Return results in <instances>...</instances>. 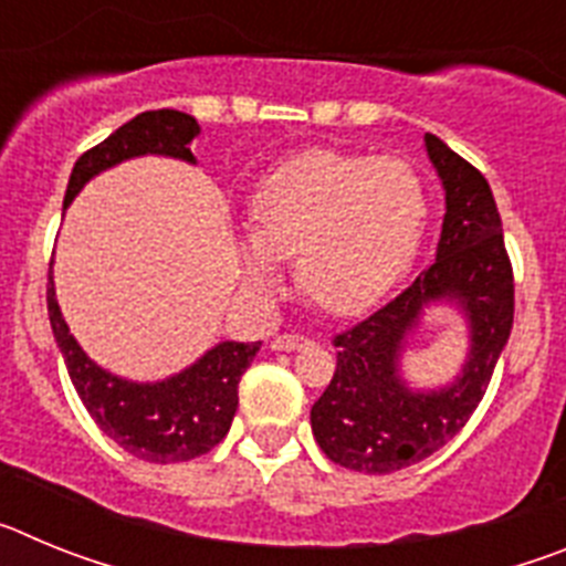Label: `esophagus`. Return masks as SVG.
<instances>
[{
  "instance_id": "34e87169",
  "label": "esophagus",
  "mask_w": 566,
  "mask_h": 566,
  "mask_svg": "<svg viewBox=\"0 0 566 566\" xmlns=\"http://www.w3.org/2000/svg\"><path fill=\"white\" fill-rule=\"evenodd\" d=\"M312 339L303 337V334H277L272 343L274 352H300V348H308Z\"/></svg>"
}]
</instances>
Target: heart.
<instances>
[{
  "instance_id": "b5f03b06",
  "label": "heart",
  "mask_w": 566,
  "mask_h": 566,
  "mask_svg": "<svg viewBox=\"0 0 566 566\" xmlns=\"http://www.w3.org/2000/svg\"><path fill=\"white\" fill-rule=\"evenodd\" d=\"M428 223V192L405 158L308 149L274 167L249 201L243 277L263 286L269 260L294 258L308 303L354 314L408 272Z\"/></svg>"
}]
</instances>
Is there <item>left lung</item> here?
<instances>
[{
	"label": "left lung",
	"instance_id": "1",
	"mask_svg": "<svg viewBox=\"0 0 566 566\" xmlns=\"http://www.w3.org/2000/svg\"><path fill=\"white\" fill-rule=\"evenodd\" d=\"M424 147L444 187L437 260L357 326L334 334L337 368L312 408L319 451L359 473H394L422 462L462 431L482 402L507 345L516 308L513 263L490 184L437 135ZM433 298H451L469 317L471 354L448 389L417 395L398 379L407 332Z\"/></svg>",
	"mask_w": 566,
	"mask_h": 566
}]
</instances>
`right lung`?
<instances>
[{"label":"right lung","instance_id":"obj_1","mask_svg":"<svg viewBox=\"0 0 566 566\" xmlns=\"http://www.w3.org/2000/svg\"><path fill=\"white\" fill-rule=\"evenodd\" d=\"M198 129L201 127L192 115L178 109H147L135 115L133 122L115 129L109 138L78 158L70 172L64 207L93 175L135 155L158 153L195 161L189 144ZM48 317L73 388L87 413L118 448L133 453L135 459L153 464L189 462L212 451L229 433L238 411V382L260 352V343L229 339L214 345L187 371L164 382L138 385L107 374L78 348L59 312L53 274H48Z\"/></svg>","mask_w":566,"mask_h":566}]
</instances>
